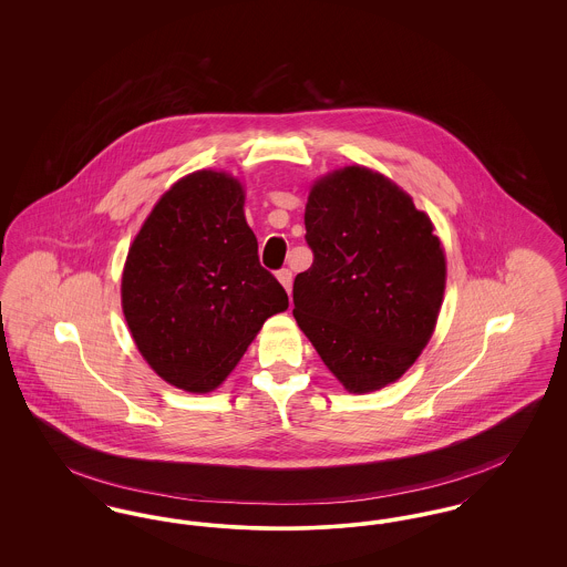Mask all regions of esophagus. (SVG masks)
<instances>
[{
	"instance_id": "obj_1",
	"label": "esophagus",
	"mask_w": 567,
	"mask_h": 567,
	"mask_svg": "<svg viewBox=\"0 0 567 567\" xmlns=\"http://www.w3.org/2000/svg\"><path fill=\"white\" fill-rule=\"evenodd\" d=\"M276 276H278L280 285L285 287V291H287V293H291V289H293V271L287 270V268H285V270L278 271Z\"/></svg>"
}]
</instances>
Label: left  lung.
Here are the masks:
<instances>
[{"instance_id": "left-lung-1", "label": "left lung", "mask_w": 567, "mask_h": 567, "mask_svg": "<svg viewBox=\"0 0 567 567\" xmlns=\"http://www.w3.org/2000/svg\"><path fill=\"white\" fill-rule=\"evenodd\" d=\"M312 266L293 282V317L351 393L378 391L427 347L446 287L430 216L363 165L317 181L306 204Z\"/></svg>"}]
</instances>
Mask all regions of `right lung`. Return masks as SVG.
Returning <instances> with one entry per match:
<instances>
[{"mask_svg":"<svg viewBox=\"0 0 567 567\" xmlns=\"http://www.w3.org/2000/svg\"><path fill=\"white\" fill-rule=\"evenodd\" d=\"M121 299L146 363L190 393L216 389L271 315L289 308L259 264L240 181L215 169L163 193L130 246Z\"/></svg>","mask_w":567,"mask_h":567,"instance_id":"right-lung-1","label":"right lung"}]
</instances>
